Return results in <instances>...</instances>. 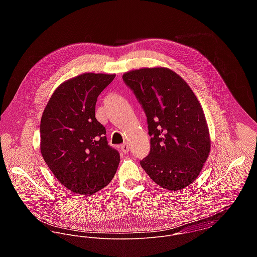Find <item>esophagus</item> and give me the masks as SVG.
<instances>
[{
    "mask_svg": "<svg viewBox=\"0 0 257 257\" xmlns=\"http://www.w3.org/2000/svg\"><path fill=\"white\" fill-rule=\"evenodd\" d=\"M120 149H121V151H122L123 153H127V152H128V146H127L126 144H123V145H121Z\"/></svg>",
    "mask_w": 257,
    "mask_h": 257,
    "instance_id": "1",
    "label": "esophagus"
}]
</instances>
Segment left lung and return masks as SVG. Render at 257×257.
Listing matches in <instances>:
<instances>
[{"label":"left lung","mask_w":257,"mask_h":257,"mask_svg":"<svg viewBox=\"0 0 257 257\" xmlns=\"http://www.w3.org/2000/svg\"><path fill=\"white\" fill-rule=\"evenodd\" d=\"M122 79L147 113L150 152L142 167L161 188L182 190L197 179L211 150L200 102L183 78L167 67L127 71Z\"/></svg>","instance_id":"obj_1"}]
</instances>
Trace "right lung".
Listing matches in <instances>:
<instances>
[{"instance_id": "1", "label": "right lung", "mask_w": 257, "mask_h": 257, "mask_svg": "<svg viewBox=\"0 0 257 257\" xmlns=\"http://www.w3.org/2000/svg\"><path fill=\"white\" fill-rule=\"evenodd\" d=\"M115 74L83 73L61 83L40 120L41 155L71 192L91 196L113 178L119 154L108 146L106 128L95 117L97 98Z\"/></svg>"}]
</instances>
